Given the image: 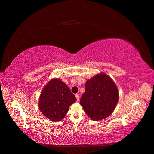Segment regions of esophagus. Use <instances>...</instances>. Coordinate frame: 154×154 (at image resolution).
Instances as JSON below:
<instances>
[{
    "instance_id": "1",
    "label": "esophagus",
    "mask_w": 154,
    "mask_h": 154,
    "mask_svg": "<svg viewBox=\"0 0 154 154\" xmlns=\"http://www.w3.org/2000/svg\"><path fill=\"white\" fill-rule=\"evenodd\" d=\"M75 97H76V99H77V101H79V99H80V97H79V95L78 94H76V95H75Z\"/></svg>"
}]
</instances>
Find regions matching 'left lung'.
<instances>
[{"label": "left lung", "instance_id": "1", "mask_svg": "<svg viewBox=\"0 0 154 154\" xmlns=\"http://www.w3.org/2000/svg\"><path fill=\"white\" fill-rule=\"evenodd\" d=\"M119 97L116 84L102 72L87 80L80 103L88 116L97 121L109 117L114 112Z\"/></svg>", "mask_w": 154, "mask_h": 154}]
</instances>
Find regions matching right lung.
<instances>
[{"label": "right lung", "mask_w": 154, "mask_h": 154, "mask_svg": "<svg viewBox=\"0 0 154 154\" xmlns=\"http://www.w3.org/2000/svg\"><path fill=\"white\" fill-rule=\"evenodd\" d=\"M76 97L60 79H52L42 90L38 107L43 115L52 121L64 118Z\"/></svg>", "instance_id": "right-lung-1"}]
</instances>
